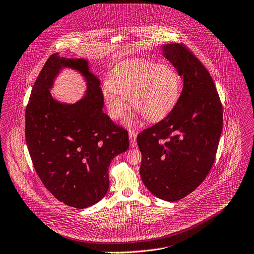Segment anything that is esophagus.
<instances>
[{"label": "esophagus", "mask_w": 254, "mask_h": 254, "mask_svg": "<svg viewBox=\"0 0 254 254\" xmlns=\"http://www.w3.org/2000/svg\"><path fill=\"white\" fill-rule=\"evenodd\" d=\"M128 136H129V142L132 146H134L135 144V140H136V133L134 130L132 129H128Z\"/></svg>", "instance_id": "34e87169"}]
</instances>
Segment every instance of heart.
<instances>
[{
	"mask_svg": "<svg viewBox=\"0 0 254 254\" xmlns=\"http://www.w3.org/2000/svg\"><path fill=\"white\" fill-rule=\"evenodd\" d=\"M180 94V79L174 67L149 61L127 62L113 70L108 85L102 88V98L112 120L121 119L130 106L149 122L165 118ZM132 121L128 122L130 125Z\"/></svg>",
	"mask_w": 254,
	"mask_h": 254,
	"instance_id": "1",
	"label": "heart"
}]
</instances>
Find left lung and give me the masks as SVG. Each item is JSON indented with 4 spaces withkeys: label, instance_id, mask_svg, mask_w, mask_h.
<instances>
[{
    "label": "left lung",
    "instance_id": "8db88e82",
    "mask_svg": "<svg viewBox=\"0 0 254 254\" xmlns=\"http://www.w3.org/2000/svg\"><path fill=\"white\" fill-rule=\"evenodd\" d=\"M183 79L181 95L163 120L137 135L140 174L157 197L175 201L192 192L209 174L223 127V109L213 79L184 45L161 47Z\"/></svg>",
    "mask_w": 254,
    "mask_h": 254
}]
</instances>
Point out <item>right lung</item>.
Returning a JSON list of instances; mask_svg holds the SVG:
<instances>
[{
  "mask_svg": "<svg viewBox=\"0 0 254 254\" xmlns=\"http://www.w3.org/2000/svg\"><path fill=\"white\" fill-rule=\"evenodd\" d=\"M64 68L86 81L84 96L65 104L50 93ZM100 80L88 60L52 55L39 73L25 112V137L37 175L60 201L76 209L98 202L109 187L111 160L128 149L127 131L102 110Z\"/></svg>",
  "mask_w": 254,
  "mask_h": 254,
  "instance_id": "1",
  "label": "right lung"
}]
</instances>
